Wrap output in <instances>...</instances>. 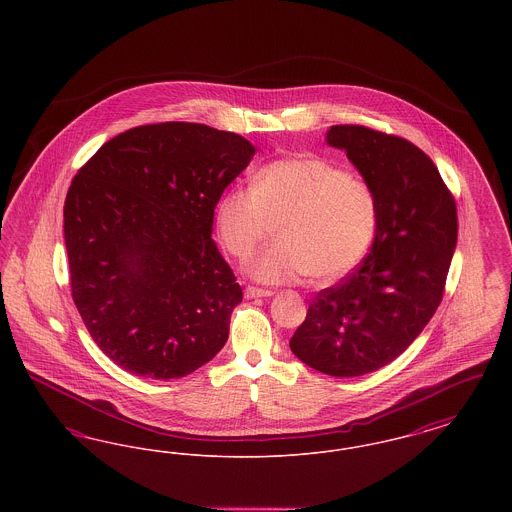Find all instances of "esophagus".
Returning <instances> with one entry per match:
<instances>
[{
	"label": "esophagus",
	"instance_id": "34e87169",
	"mask_svg": "<svg viewBox=\"0 0 512 512\" xmlns=\"http://www.w3.org/2000/svg\"><path fill=\"white\" fill-rule=\"evenodd\" d=\"M245 297L247 299H257V297H270L272 292L270 290H263V288H255V286H247L245 288Z\"/></svg>",
	"mask_w": 512,
	"mask_h": 512
}]
</instances>
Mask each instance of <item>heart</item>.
<instances>
[{"mask_svg": "<svg viewBox=\"0 0 512 512\" xmlns=\"http://www.w3.org/2000/svg\"><path fill=\"white\" fill-rule=\"evenodd\" d=\"M217 228L240 259L274 232L278 242L245 263L255 280L286 284L309 274L313 282H332L363 261L378 228V197L365 178L299 155L261 169L253 186L222 195Z\"/></svg>", "mask_w": 512, "mask_h": 512, "instance_id": "heart-1", "label": "heart"}]
</instances>
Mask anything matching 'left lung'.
Here are the masks:
<instances>
[{"label": "left lung", "mask_w": 512, "mask_h": 512, "mask_svg": "<svg viewBox=\"0 0 512 512\" xmlns=\"http://www.w3.org/2000/svg\"><path fill=\"white\" fill-rule=\"evenodd\" d=\"M378 197L370 253L340 284L320 290L290 340L322 374L349 378L397 359L434 317L457 245L455 197L434 161L409 140L361 124L330 126Z\"/></svg>", "instance_id": "obj_1"}]
</instances>
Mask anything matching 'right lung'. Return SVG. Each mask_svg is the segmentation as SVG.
<instances>
[{
  "instance_id": "1",
  "label": "right lung",
  "mask_w": 512,
  "mask_h": 512,
  "mask_svg": "<svg viewBox=\"0 0 512 512\" xmlns=\"http://www.w3.org/2000/svg\"><path fill=\"white\" fill-rule=\"evenodd\" d=\"M253 153L234 132L159 122L105 142L76 172L63 209L73 301L122 370L182 378L224 347L242 288L213 217Z\"/></svg>"
}]
</instances>
